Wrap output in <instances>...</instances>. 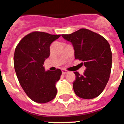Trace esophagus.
Segmentation results:
<instances>
[{"label": "esophagus", "instance_id": "obj_1", "mask_svg": "<svg viewBox=\"0 0 124 124\" xmlns=\"http://www.w3.org/2000/svg\"><path fill=\"white\" fill-rule=\"evenodd\" d=\"M68 72V71L67 70H65V69H62V73H63V74H67V73Z\"/></svg>", "mask_w": 124, "mask_h": 124}]
</instances>
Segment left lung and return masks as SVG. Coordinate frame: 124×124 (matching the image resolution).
Masks as SVG:
<instances>
[{
  "mask_svg": "<svg viewBox=\"0 0 124 124\" xmlns=\"http://www.w3.org/2000/svg\"><path fill=\"white\" fill-rule=\"evenodd\" d=\"M63 38L73 46L74 57L84 61L86 70L84 75L74 72V93L86 99L98 97L109 80L112 68V52L110 44L100 34L81 29Z\"/></svg>",
  "mask_w": 124,
  "mask_h": 124,
  "instance_id": "left-lung-1",
  "label": "left lung"
}]
</instances>
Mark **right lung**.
Here are the masks:
<instances>
[{
	"label": "right lung",
	"instance_id": "add662e5",
	"mask_svg": "<svg viewBox=\"0 0 124 124\" xmlns=\"http://www.w3.org/2000/svg\"><path fill=\"white\" fill-rule=\"evenodd\" d=\"M35 31L22 39L15 50L14 64L20 85L32 101L48 103L57 94L56 83L62 72L46 70L44 61L50 56V44L60 37Z\"/></svg>",
	"mask_w": 124,
	"mask_h": 124
}]
</instances>
